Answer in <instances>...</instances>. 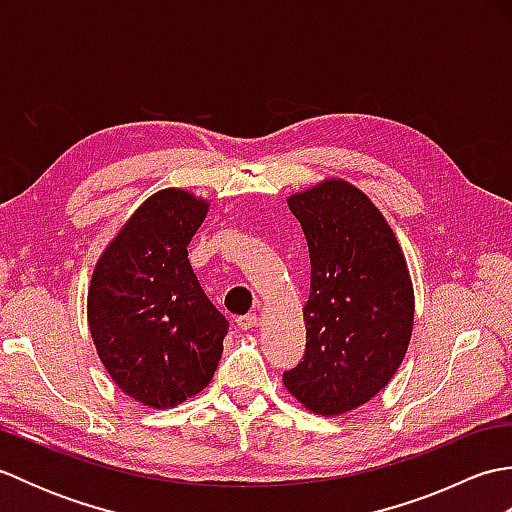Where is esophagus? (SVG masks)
Instances as JSON below:
<instances>
[{"instance_id":"esophagus-1","label":"esophagus","mask_w":512,"mask_h":512,"mask_svg":"<svg viewBox=\"0 0 512 512\" xmlns=\"http://www.w3.org/2000/svg\"><path fill=\"white\" fill-rule=\"evenodd\" d=\"M237 325L242 330H253L255 325H257V314L255 312H248V314H244V317H237Z\"/></svg>"}]
</instances>
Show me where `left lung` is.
<instances>
[{"instance_id": "obj_1", "label": "left lung", "mask_w": 512, "mask_h": 512, "mask_svg": "<svg viewBox=\"0 0 512 512\" xmlns=\"http://www.w3.org/2000/svg\"><path fill=\"white\" fill-rule=\"evenodd\" d=\"M288 206L310 250V295L306 354L284 385L317 416H341L385 389L407 354L411 275L383 213L347 180L292 193Z\"/></svg>"}]
</instances>
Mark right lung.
I'll return each instance as SVG.
<instances>
[{
	"mask_svg": "<svg viewBox=\"0 0 512 512\" xmlns=\"http://www.w3.org/2000/svg\"><path fill=\"white\" fill-rule=\"evenodd\" d=\"M209 200L184 189L151 195L94 266L88 325L116 387L151 409H171L211 383L228 321L204 295L189 242Z\"/></svg>",
	"mask_w": 512,
	"mask_h": 512,
	"instance_id": "right-lung-1",
	"label": "right lung"
}]
</instances>
